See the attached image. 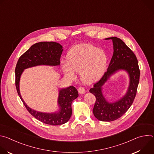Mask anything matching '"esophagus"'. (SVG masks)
<instances>
[{
  "instance_id": "34e87169",
  "label": "esophagus",
  "mask_w": 154,
  "mask_h": 154,
  "mask_svg": "<svg viewBox=\"0 0 154 154\" xmlns=\"http://www.w3.org/2000/svg\"><path fill=\"white\" fill-rule=\"evenodd\" d=\"M78 91H79V93H80V94H84L85 93V89L83 87H80L78 89Z\"/></svg>"
}]
</instances>
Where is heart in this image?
Instances as JSON below:
<instances>
[{
  "mask_svg": "<svg viewBox=\"0 0 154 154\" xmlns=\"http://www.w3.org/2000/svg\"><path fill=\"white\" fill-rule=\"evenodd\" d=\"M68 61L62 63V69L67 77L75 78V72H80V77L85 83L98 80L104 74L108 58L105 52L97 47L83 44L72 48L68 55Z\"/></svg>",
  "mask_w": 154,
  "mask_h": 154,
  "instance_id": "heart-1",
  "label": "heart"
}]
</instances>
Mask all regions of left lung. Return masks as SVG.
I'll return each mask as SVG.
<instances>
[{
    "label": "left lung",
    "instance_id": "8db88e82",
    "mask_svg": "<svg viewBox=\"0 0 154 154\" xmlns=\"http://www.w3.org/2000/svg\"><path fill=\"white\" fill-rule=\"evenodd\" d=\"M113 54L107 71L102 78L94 84L90 92L96 97V102L93 109L94 116L101 121H113L121 118L129 109L135 98L140 81V71L136 55L121 39L111 37ZM120 69H124L130 77V85L126 94L114 103H109L104 98L101 86L111 75Z\"/></svg>",
    "mask_w": 154,
    "mask_h": 154
}]
</instances>
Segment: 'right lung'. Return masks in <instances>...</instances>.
I'll list each match as a JSON object with an SVG mask.
<instances>
[{
	"mask_svg": "<svg viewBox=\"0 0 154 154\" xmlns=\"http://www.w3.org/2000/svg\"><path fill=\"white\" fill-rule=\"evenodd\" d=\"M62 46L55 42H40L35 44L22 55L15 68V85L17 94L28 112L39 121L52 125H61L67 122L72 115L71 103L78 96V91L73 86L60 90L58 99L60 109L57 113H46L38 112L29 108L24 102L19 91V80L21 74L25 69L38 65L57 66L60 64Z\"/></svg>",
	"mask_w": 154,
	"mask_h": 154,
	"instance_id": "right-lung-1",
	"label": "right lung"
}]
</instances>
